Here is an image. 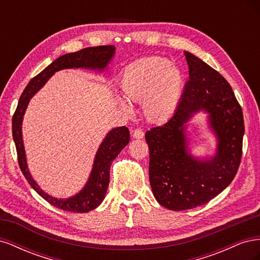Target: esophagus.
I'll list each match as a JSON object with an SVG mask.
<instances>
[{
    "instance_id": "esophagus-1",
    "label": "esophagus",
    "mask_w": 260,
    "mask_h": 260,
    "mask_svg": "<svg viewBox=\"0 0 260 260\" xmlns=\"http://www.w3.org/2000/svg\"><path fill=\"white\" fill-rule=\"evenodd\" d=\"M132 137L135 139H142L144 137V131L140 128H136L132 130Z\"/></svg>"
}]
</instances>
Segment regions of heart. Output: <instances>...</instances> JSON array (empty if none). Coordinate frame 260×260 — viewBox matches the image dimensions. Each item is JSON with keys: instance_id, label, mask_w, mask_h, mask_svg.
<instances>
[{"instance_id": "obj_1", "label": "heart", "mask_w": 260, "mask_h": 260, "mask_svg": "<svg viewBox=\"0 0 260 260\" xmlns=\"http://www.w3.org/2000/svg\"><path fill=\"white\" fill-rule=\"evenodd\" d=\"M120 89L128 100L143 103L149 120L161 122L176 112L183 90V74L166 58L149 57L123 70ZM120 105L130 111L125 102L121 101Z\"/></svg>"}]
</instances>
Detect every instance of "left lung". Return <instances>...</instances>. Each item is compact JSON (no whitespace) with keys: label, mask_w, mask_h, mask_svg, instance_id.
<instances>
[{"label":"left lung","mask_w":260,"mask_h":260,"mask_svg":"<svg viewBox=\"0 0 260 260\" xmlns=\"http://www.w3.org/2000/svg\"><path fill=\"white\" fill-rule=\"evenodd\" d=\"M188 80L170 119L145 133L149 148V182L156 201L170 210L208 203L237 175L243 146L244 119L231 85L217 70L184 52ZM205 110L218 140L216 155L201 161L188 153L184 129L193 113Z\"/></svg>","instance_id":"8db88e82"}]
</instances>
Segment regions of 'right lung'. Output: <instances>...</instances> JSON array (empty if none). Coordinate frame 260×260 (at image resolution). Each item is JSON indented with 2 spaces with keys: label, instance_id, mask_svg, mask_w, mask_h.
I'll list each match as a JSON object with an SVG mask.
<instances>
[{
  "label": "right lung",
  "instance_id": "obj_1",
  "mask_svg": "<svg viewBox=\"0 0 260 260\" xmlns=\"http://www.w3.org/2000/svg\"><path fill=\"white\" fill-rule=\"evenodd\" d=\"M115 54L114 45H101L94 48H86L75 53L65 54L55 59L51 65L30 80L19 99L16 111L13 115V139L16 145L17 158L20 170L28 183L34 190L51 205L70 212H88L95 209L103 202L109 184V170L111 165L121 152V149L129 143L130 133L127 127H118L107 133L102 142L94 159L93 169L90 178L82 190L73 198L66 200L55 199L44 193L36 181L31 177L27 167L25 148H23L21 123L23 114L30 99L40 90L50 78L58 70L66 68H91L103 70L113 58Z\"/></svg>",
  "mask_w": 260,
  "mask_h": 260
}]
</instances>
